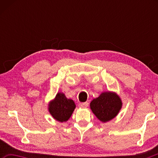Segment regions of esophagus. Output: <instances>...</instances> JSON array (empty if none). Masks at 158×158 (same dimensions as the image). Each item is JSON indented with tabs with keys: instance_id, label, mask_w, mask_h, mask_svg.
<instances>
[{
	"instance_id": "34e87169",
	"label": "esophagus",
	"mask_w": 158,
	"mask_h": 158,
	"mask_svg": "<svg viewBox=\"0 0 158 158\" xmlns=\"http://www.w3.org/2000/svg\"><path fill=\"white\" fill-rule=\"evenodd\" d=\"M88 106H89V103H88V102L79 103V107H80V108H83V109L86 108Z\"/></svg>"
}]
</instances>
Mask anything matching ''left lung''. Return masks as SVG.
<instances>
[{"instance_id":"left-lung-1","label":"left lung","mask_w":158,"mask_h":158,"mask_svg":"<svg viewBox=\"0 0 158 158\" xmlns=\"http://www.w3.org/2000/svg\"><path fill=\"white\" fill-rule=\"evenodd\" d=\"M90 107L100 121L106 123L114 118L119 113L122 101L116 93L104 92L98 98L93 99Z\"/></svg>"}]
</instances>
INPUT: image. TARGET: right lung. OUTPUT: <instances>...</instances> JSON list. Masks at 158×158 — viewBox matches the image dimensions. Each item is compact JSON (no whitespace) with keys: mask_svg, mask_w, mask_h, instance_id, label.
<instances>
[{"mask_svg":"<svg viewBox=\"0 0 158 158\" xmlns=\"http://www.w3.org/2000/svg\"><path fill=\"white\" fill-rule=\"evenodd\" d=\"M75 107L73 100L67 98L63 93H58L56 98L49 102L48 109L53 118L63 123L68 121Z\"/></svg>","mask_w":158,"mask_h":158,"instance_id":"add662e5","label":"right lung"}]
</instances>
